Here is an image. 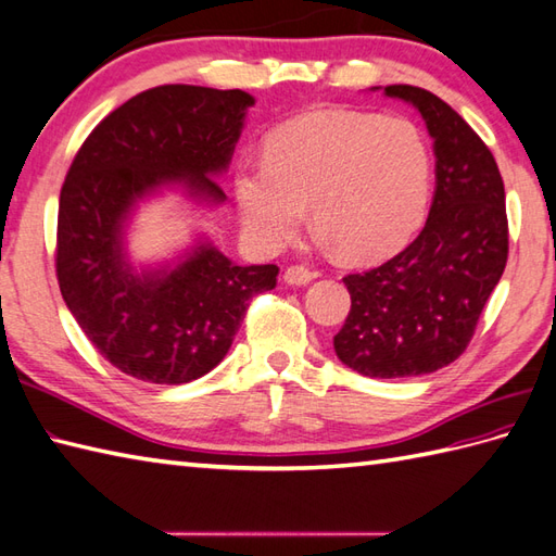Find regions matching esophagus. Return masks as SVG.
Masks as SVG:
<instances>
[{"mask_svg": "<svg viewBox=\"0 0 556 556\" xmlns=\"http://www.w3.org/2000/svg\"><path fill=\"white\" fill-rule=\"evenodd\" d=\"M317 277L315 269H309L305 265H291L287 267V273H283V281L291 283V287H305Z\"/></svg>", "mask_w": 556, "mask_h": 556, "instance_id": "34e87169", "label": "esophagus"}]
</instances>
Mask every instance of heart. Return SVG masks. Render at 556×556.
Masks as SVG:
<instances>
[{
    "mask_svg": "<svg viewBox=\"0 0 556 556\" xmlns=\"http://www.w3.org/2000/svg\"><path fill=\"white\" fill-rule=\"evenodd\" d=\"M431 149L415 123L325 109L281 123L265 163L241 165L235 193L243 227L279 249L305 219L345 261L369 263L403 249L431 191Z\"/></svg>",
    "mask_w": 556,
    "mask_h": 556,
    "instance_id": "b5f03b06",
    "label": "heart"
}]
</instances>
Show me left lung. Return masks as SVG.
Segmentation results:
<instances>
[{
  "instance_id": "obj_1",
  "label": "left lung",
  "mask_w": 556,
  "mask_h": 556,
  "mask_svg": "<svg viewBox=\"0 0 556 556\" xmlns=\"http://www.w3.org/2000/svg\"><path fill=\"white\" fill-rule=\"evenodd\" d=\"M383 94L421 113L433 137L435 193L405 251L343 277L351 313L333 351L363 377L403 379L447 367L467 351L505 273L509 225L497 163L469 123L421 87L389 85Z\"/></svg>"
}]
</instances>
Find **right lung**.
<instances>
[{
	"label": "right lung",
	"instance_id": "right-lung-1",
	"mask_svg": "<svg viewBox=\"0 0 556 556\" xmlns=\"http://www.w3.org/2000/svg\"><path fill=\"white\" fill-rule=\"evenodd\" d=\"M253 103L241 89L161 85L109 113L75 153L59 199V289L97 353L127 377L177 386L208 374L249 301L277 287V265L241 267L208 241L149 273L125 255L127 217L163 185L227 199L215 175Z\"/></svg>",
	"mask_w": 556,
	"mask_h": 556
}]
</instances>
